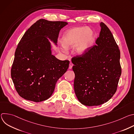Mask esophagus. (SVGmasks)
Instances as JSON below:
<instances>
[{
  "label": "esophagus",
  "mask_w": 134,
  "mask_h": 134,
  "mask_svg": "<svg viewBox=\"0 0 134 134\" xmlns=\"http://www.w3.org/2000/svg\"><path fill=\"white\" fill-rule=\"evenodd\" d=\"M72 66H73V64H72L71 63H70L69 66V69H71L72 68Z\"/></svg>",
  "instance_id": "34e87169"
}]
</instances>
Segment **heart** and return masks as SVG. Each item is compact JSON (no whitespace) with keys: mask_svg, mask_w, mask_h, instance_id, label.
Instances as JSON below:
<instances>
[{"mask_svg":"<svg viewBox=\"0 0 134 134\" xmlns=\"http://www.w3.org/2000/svg\"><path fill=\"white\" fill-rule=\"evenodd\" d=\"M93 31L85 27H76L67 31L64 34L62 42L66 49H70L75 46V53L82 55L86 53L93 41ZM65 51L66 49H63Z\"/></svg>","mask_w":134,"mask_h":134,"instance_id":"heart-1","label":"heart"}]
</instances>
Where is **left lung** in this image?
Wrapping results in <instances>:
<instances>
[{
  "label": "left lung",
  "mask_w": 134,
  "mask_h": 134,
  "mask_svg": "<svg viewBox=\"0 0 134 134\" xmlns=\"http://www.w3.org/2000/svg\"><path fill=\"white\" fill-rule=\"evenodd\" d=\"M100 27L96 45L71 59L76 96L86 106L108 101L117 91L121 74L118 46L107 26L101 22Z\"/></svg>",
  "instance_id": "1"
}]
</instances>
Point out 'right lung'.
<instances>
[{"mask_svg":"<svg viewBox=\"0 0 134 134\" xmlns=\"http://www.w3.org/2000/svg\"><path fill=\"white\" fill-rule=\"evenodd\" d=\"M63 21L40 19L24 33L15 53L11 77L15 89L23 99L39 102L49 99L55 84L66 72L69 60H60L52 54L51 44L57 46Z\"/></svg>","mask_w":134,"mask_h":134,"instance_id":"obj_1","label":"right lung"}]
</instances>
